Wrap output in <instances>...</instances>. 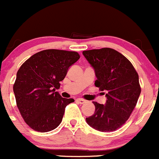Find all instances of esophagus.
Listing matches in <instances>:
<instances>
[{
	"label": "esophagus",
	"mask_w": 159,
	"mask_h": 159,
	"mask_svg": "<svg viewBox=\"0 0 159 159\" xmlns=\"http://www.w3.org/2000/svg\"><path fill=\"white\" fill-rule=\"evenodd\" d=\"M77 102H78L79 104H84V103H85L86 101L84 100V99H82V98H78L77 99Z\"/></svg>",
	"instance_id": "obj_1"
}]
</instances>
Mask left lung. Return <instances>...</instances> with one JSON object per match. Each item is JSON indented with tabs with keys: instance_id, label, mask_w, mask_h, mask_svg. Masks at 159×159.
I'll return each instance as SVG.
<instances>
[{
	"instance_id": "8db88e82",
	"label": "left lung",
	"mask_w": 159,
	"mask_h": 159,
	"mask_svg": "<svg viewBox=\"0 0 159 159\" xmlns=\"http://www.w3.org/2000/svg\"><path fill=\"white\" fill-rule=\"evenodd\" d=\"M82 54L95 72V86L107 93L105 105L93 102L95 111L86 121L98 131H115L126 122L137 104L141 94L139 75L123 54L112 48L89 50Z\"/></svg>"
}]
</instances>
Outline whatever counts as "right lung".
<instances>
[{
  "mask_svg": "<svg viewBox=\"0 0 159 159\" xmlns=\"http://www.w3.org/2000/svg\"><path fill=\"white\" fill-rule=\"evenodd\" d=\"M80 55L76 51L48 49L29 57L17 70L14 93L19 111L30 128L39 132L61 124L73 98H62L55 89Z\"/></svg>",
  "mask_w": 159,
  "mask_h": 159,
  "instance_id": "obj_1",
  "label": "right lung"
}]
</instances>
